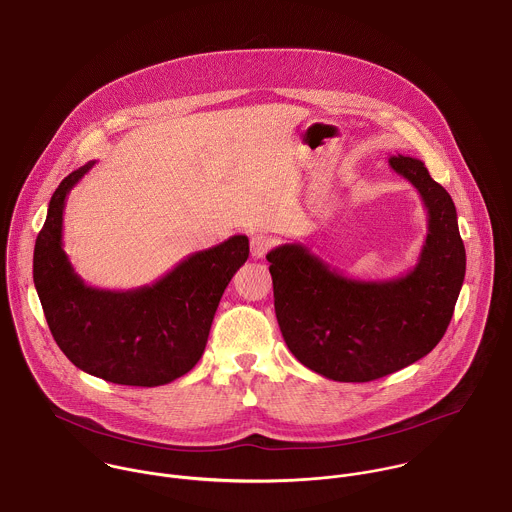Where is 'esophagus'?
<instances>
[{"label":"esophagus","mask_w":512,"mask_h":512,"mask_svg":"<svg viewBox=\"0 0 512 512\" xmlns=\"http://www.w3.org/2000/svg\"><path fill=\"white\" fill-rule=\"evenodd\" d=\"M271 237H267L265 233H255L251 237V255L255 259H263L267 255V251L271 249Z\"/></svg>","instance_id":"34e87169"}]
</instances>
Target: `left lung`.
Wrapping results in <instances>:
<instances>
[{
  "label": "left lung",
  "mask_w": 512,
  "mask_h": 512,
  "mask_svg": "<svg viewBox=\"0 0 512 512\" xmlns=\"http://www.w3.org/2000/svg\"><path fill=\"white\" fill-rule=\"evenodd\" d=\"M389 165L421 195L427 237L417 265L393 279H353L285 243L267 253L275 315L289 351L311 371L341 383H367L429 355L443 339L467 269L457 209L421 159Z\"/></svg>",
  "instance_id": "1"
}]
</instances>
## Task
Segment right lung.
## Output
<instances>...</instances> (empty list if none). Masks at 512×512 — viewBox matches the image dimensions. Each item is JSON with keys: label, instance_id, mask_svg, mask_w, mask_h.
<instances>
[{"label": "right lung", "instance_id": "obj_1", "mask_svg": "<svg viewBox=\"0 0 512 512\" xmlns=\"http://www.w3.org/2000/svg\"><path fill=\"white\" fill-rule=\"evenodd\" d=\"M95 161L69 173L49 199L33 249V283L49 331L81 371L117 385L159 387L189 373L249 239L195 251L151 285L127 291L87 285L63 251V209L69 191Z\"/></svg>", "mask_w": 512, "mask_h": 512}]
</instances>
